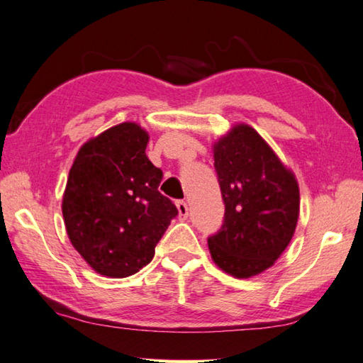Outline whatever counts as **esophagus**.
Wrapping results in <instances>:
<instances>
[{"label":"esophagus","instance_id":"34e87169","mask_svg":"<svg viewBox=\"0 0 363 363\" xmlns=\"http://www.w3.org/2000/svg\"><path fill=\"white\" fill-rule=\"evenodd\" d=\"M177 208H179L180 220H186V218H188V203L184 201H179V202H177Z\"/></svg>","mask_w":363,"mask_h":363}]
</instances>
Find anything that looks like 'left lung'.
Instances as JSON below:
<instances>
[{
	"mask_svg": "<svg viewBox=\"0 0 363 363\" xmlns=\"http://www.w3.org/2000/svg\"><path fill=\"white\" fill-rule=\"evenodd\" d=\"M213 153L224 220L208 237L210 255L232 277L250 278L275 264L289 245L298 220V184L248 125L232 128Z\"/></svg>",
	"mask_w": 363,
	"mask_h": 363,
	"instance_id": "obj_1",
	"label": "left lung"
}]
</instances>
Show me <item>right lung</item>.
<instances>
[{"label": "right lung", "instance_id": "right-lung-1", "mask_svg": "<svg viewBox=\"0 0 363 363\" xmlns=\"http://www.w3.org/2000/svg\"><path fill=\"white\" fill-rule=\"evenodd\" d=\"M135 123L107 129L79 150L63 196L67 235L101 275L126 278L152 262L179 210L160 193L162 170L147 158Z\"/></svg>", "mask_w": 363, "mask_h": 363}]
</instances>
